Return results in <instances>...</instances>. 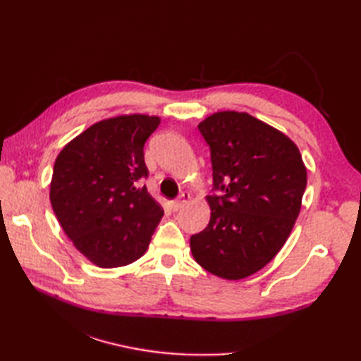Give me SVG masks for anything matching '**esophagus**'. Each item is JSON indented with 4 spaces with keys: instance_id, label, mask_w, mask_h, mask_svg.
I'll list each match as a JSON object with an SVG mask.
<instances>
[{
    "instance_id": "obj_1",
    "label": "esophagus",
    "mask_w": 361,
    "mask_h": 361,
    "mask_svg": "<svg viewBox=\"0 0 361 361\" xmlns=\"http://www.w3.org/2000/svg\"><path fill=\"white\" fill-rule=\"evenodd\" d=\"M189 198H190V195H189L188 192H183L178 198H175V200H172V202H171L172 209H173V211H178V209H181L183 206H185V204L189 202Z\"/></svg>"
}]
</instances>
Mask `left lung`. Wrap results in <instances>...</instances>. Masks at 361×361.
<instances>
[{
    "instance_id": "left-lung-1",
    "label": "left lung",
    "mask_w": 361,
    "mask_h": 361,
    "mask_svg": "<svg viewBox=\"0 0 361 361\" xmlns=\"http://www.w3.org/2000/svg\"><path fill=\"white\" fill-rule=\"evenodd\" d=\"M198 132L211 152V220L190 235V251L209 273L243 279L286 243L307 172L296 145L248 113H216L198 124Z\"/></svg>"
}]
</instances>
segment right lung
<instances>
[{"instance_id":"right-lung-1","label":"right lung","mask_w":361,"mask_h":361,"mask_svg":"<svg viewBox=\"0 0 361 361\" xmlns=\"http://www.w3.org/2000/svg\"><path fill=\"white\" fill-rule=\"evenodd\" d=\"M159 118L132 114L91 126L54 164L51 204L74 247L102 268L140 259L164 211L141 188L144 145Z\"/></svg>"}]
</instances>
